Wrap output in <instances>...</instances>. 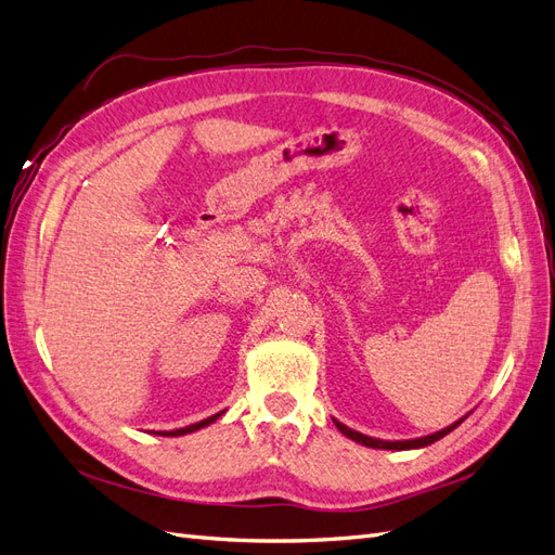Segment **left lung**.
<instances>
[{"label":"left lung","instance_id":"1","mask_svg":"<svg viewBox=\"0 0 555 555\" xmlns=\"http://www.w3.org/2000/svg\"><path fill=\"white\" fill-rule=\"evenodd\" d=\"M467 416V414H465ZM463 416V418H465ZM463 418H459V422H453L451 426H447V428H442V430H438V433H430V435H424V438H414V440H377V438H371V435H363V433H359V430H351V428H347L345 424H340L338 418H333V424H335V428H338L343 435H347L349 440H354V442H359V444H363V447H373V449H391V451H405V449H422V447H428V444H433V442H438V440H442L444 435H449L453 428H459L461 424H463Z\"/></svg>","mask_w":555,"mask_h":555}]
</instances>
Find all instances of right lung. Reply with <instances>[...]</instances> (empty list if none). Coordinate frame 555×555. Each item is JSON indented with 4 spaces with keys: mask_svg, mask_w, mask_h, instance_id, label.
Returning a JSON list of instances; mask_svg holds the SVG:
<instances>
[{
    "mask_svg": "<svg viewBox=\"0 0 555 555\" xmlns=\"http://www.w3.org/2000/svg\"><path fill=\"white\" fill-rule=\"evenodd\" d=\"M224 414V410L222 412H217V414H212V416H208V418H204V422H198V424H192V426H184V428H176V430H159V433H155V435H164V438H178V435H188V433H194V430H198V428H206V426H210L212 422H217V418H220Z\"/></svg>",
    "mask_w": 555,
    "mask_h": 555,
    "instance_id": "right-lung-1",
    "label": "right lung"
}]
</instances>
